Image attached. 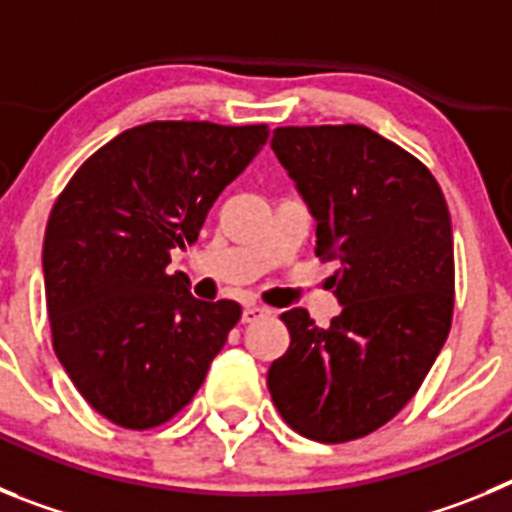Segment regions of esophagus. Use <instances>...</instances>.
<instances>
[{
  "label": "esophagus",
  "mask_w": 512,
  "mask_h": 512,
  "mask_svg": "<svg viewBox=\"0 0 512 512\" xmlns=\"http://www.w3.org/2000/svg\"><path fill=\"white\" fill-rule=\"evenodd\" d=\"M269 307H261V305H248L246 310H243V323H253V320L259 318H266L269 315Z\"/></svg>",
  "instance_id": "esophagus-1"
}]
</instances>
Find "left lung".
<instances>
[{"label":"left lung","instance_id":"8db88e82","mask_svg":"<svg viewBox=\"0 0 512 512\" xmlns=\"http://www.w3.org/2000/svg\"><path fill=\"white\" fill-rule=\"evenodd\" d=\"M271 148L315 217L341 312L318 328L282 315L287 354L266 384L300 436H369L418 392L454 315V235L443 192L418 158L364 125L277 128Z\"/></svg>","mask_w":512,"mask_h":512}]
</instances>
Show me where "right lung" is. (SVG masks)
Returning <instances> with one entry per match:
<instances>
[{"label": "right lung", "mask_w": 512, "mask_h": 512, "mask_svg": "<svg viewBox=\"0 0 512 512\" xmlns=\"http://www.w3.org/2000/svg\"><path fill=\"white\" fill-rule=\"evenodd\" d=\"M266 138V125L146 122L89 156L58 194L43 243L53 351L120 428H156L189 405L241 320L238 302L197 300L166 266Z\"/></svg>", "instance_id": "1"}]
</instances>
